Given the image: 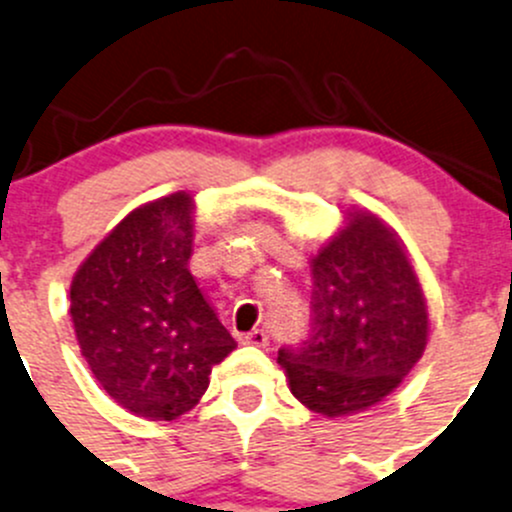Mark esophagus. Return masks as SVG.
Masks as SVG:
<instances>
[{"label":"esophagus","instance_id":"1","mask_svg":"<svg viewBox=\"0 0 512 512\" xmlns=\"http://www.w3.org/2000/svg\"><path fill=\"white\" fill-rule=\"evenodd\" d=\"M240 341L247 343V346H267V343H270V336H267L265 328H255V331L240 336Z\"/></svg>","mask_w":512,"mask_h":512}]
</instances>
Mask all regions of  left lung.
I'll return each instance as SVG.
<instances>
[{"mask_svg":"<svg viewBox=\"0 0 512 512\" xmlns=\"http://www.w3.org/2000/svg\"><path fill=\"white\" fill-rule=\"evenodd\" d=\"M311 331L279 348L289 390L324 417L383 402L422 358L427 299L395 230L370 211L346 225L311 260Z\"/></svg>","mask_w":512,"mask_h":512,"instance_id":"obj_1","label":"left lung"}]
</instances>
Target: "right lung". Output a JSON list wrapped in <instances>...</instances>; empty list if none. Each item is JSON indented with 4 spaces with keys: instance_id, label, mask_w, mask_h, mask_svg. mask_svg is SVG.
Segmentation results:
<instances>
[{
    "instance_id": "add662e5",
    "label": "right lung",
    "mask_w": 512,
    "mask_h": 512,
    "mask_svg": "<svg viewBox=\"0 0 512 512\" xmlns=\"http://www.w3.org/2000/svg\"><path fill=\"white\" fill-rule=\"evenodd\" d=\"M193 198L171 193L125 215L85 257L71 319L102 390L137 417L171 419L198 405L235 338L188 270Z\"/></svg>"
}]
</instances>
